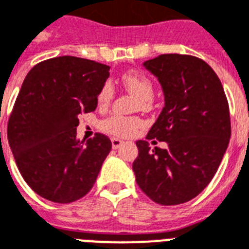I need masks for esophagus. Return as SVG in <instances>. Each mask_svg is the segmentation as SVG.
Wrapping results in <instances>:
<instances>
[{
	"label": "esophagus",
	"instance_id": "34e87169",
	"mask_svg": "<svg viewBox=\"0 0 249 249\" xmlns=\"http://www.w3.org/2000/svg\"><path fill=\"white\" fill-rule=\"evenodd\" d=\"M123 141L122 140H119V139H117V137H113L112 139V146L113 149H118L121 145H122Z\"/></svg>",
	"mask_w": 249,
	"mask_h": 249
}]
</instances>
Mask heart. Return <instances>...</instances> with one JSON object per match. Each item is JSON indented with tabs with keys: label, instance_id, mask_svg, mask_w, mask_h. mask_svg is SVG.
Here are the masks:
<instances>
[{
	"label": "heart",
	"instance_id": "1",
	"mask_svg": "<svg viewBox=\"0 0 249 249\" xmlns=\"http://www.w3.org/2000/svg\"><path fill=\"white\" fill-rule=\"evenodd\" d=\"M122 82L127 90L140 97L141 101L137 103V108L146 109L150 107V103L154 97V83L152 82V79L140 71H126L122 75ZM114 93L115 91L112 81H105L97 93L99 104L110 103L114 97ZM141 126H142V121L139 117H126L121 114L110 115L100 123L101 130L104 132L119 137L134 135Z\"/></svg>",
	"mask_w": 249,
	"mask_h": 249
}]
</instances>
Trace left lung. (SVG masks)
Instances as JSON below:
<instances>
[{"mask_svg": "<svg viewBox=\"0 0 249 249\" xmlns=\"http://www.w3.org/2000/svg\"><path fill=\"white\" fill-rule=\"evenodd\" d=\"M144 65L158 77L166 105L146 140L136 141L132 168L153 202L176 206L196 198L216 174L231 135L229 103L217 74L199 57L163 53ZM154 138L169 148L152 149Z\"/></svg>", "mask_w": 249, "mask_h": 249, "instance_id": "obj_1", "label": "left lung"}]
</instances>
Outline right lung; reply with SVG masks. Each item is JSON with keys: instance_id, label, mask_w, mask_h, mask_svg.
Listing matches in <instances>:
<instances>
[{"instance_id": "1", "label": "right lung", "mask_w": 249, "mask_h": 249, "mask_svg": "<svg viewBox=\"0 0 249 249\" xmlns=\"http://www.w3.org/2000/svg\"><path fill=\"white\" fill-rule=\"evenodd\" d=\"M109 67L75 56L36 64L24 79L7 122L17 166L31 189L55 203L81 199L92 189L112 141L103 134L77 139L79 117L93 112Z\"/></svg>"}]
</instances>
